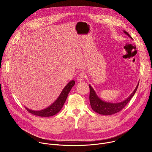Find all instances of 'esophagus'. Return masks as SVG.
<instances>
[{"instance_id":"obj_1","label":"esophagus","mask_w":152,"mask_h":152,"mask_svg":"<svg viewBox=\"0 0 152 152\" xmlns=\"http://www.w3.org/2000/svg\"><path fill=\"white\" fill-rule=\"evenodd\" d=\"M85 77V73H80L78 75V76L77 77V80L78 82H81L84 79Z\"/></svg>"}]
</instances>
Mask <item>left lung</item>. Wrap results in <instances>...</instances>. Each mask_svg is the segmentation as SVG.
<instances>
[{"mask_svg":"<svg viewBox=\"0 0 152 152\" xmlns=\"http://www.w3.org/2000/svg\"><path fill=\"white\" fill-rule=\"evenodd\" d=\"M123 31L130 38L132 39L131 35H130L126 31ZM138 84L139 83H138L135 89L133 91V92L131 93V95H130L124 100L118 103L107 102L100 99L96 93V91L93 88L92 86L89 84L90 90V105L91 106L92 110L96 113L103 115H110L120 111L122 109H123V107H124V106L128 103V102L131 100L132 97L134 96L135 93L137 90Z\"/></svg>","mask_w":152,"mask_h":152,"instance_id":"obj_1","label":"left lung"}]
</instances>
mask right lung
I'll return each instance as SVG.
<instances>
[{
    "label": "right lung",
    "mask_w": 152,
    "mask_h": 152,
    "mask_svg": "<svg viewBox=\"0 0 152 152\" xmlns=\"http://www.w3.org/2000/svg\"><path fill=\"white\" fill-rule=\"evenodd\" d=\"M75 84V82L74 80H72L70 81L64 88L56 100L49 106L45 108V109L39 111H34L25 107L26 109L29 113H31L32 114L39 117H51L56 114L62 109L64 104L66 102L69 92L70 91L71 89Z\"/></svg>",
    "instance_id": "obj_1"
}]
</instances>
